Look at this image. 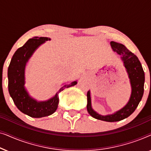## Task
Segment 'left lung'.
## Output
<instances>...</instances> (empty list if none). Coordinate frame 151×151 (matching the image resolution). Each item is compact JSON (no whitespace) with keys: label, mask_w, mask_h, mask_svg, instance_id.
<instances>
[{"label":"left lung","mask_w":151,"mask_h":151,"mask_svg":"<svg viewBox=\"0 0 151 151\" xmlns=\"http://www.w3.org/2000/svg\"><path fill=\"white\" fill-rule=\"evenodd\" d=\"M111 47L113 51L120 56L127 71L131 86V93L129 102L121 109L113 114L102 115L93 110L91 106V92H87V109L88 113L93 117L100 120L114 122L127 118L133 113L137 108L144 94V85L145 76L141 63L136 55L130 51L124 45L120 43L111 41Z\"/></svg>","instance_id":"1"}]
</instances>
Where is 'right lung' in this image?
Wrapping results in <instances>:
<instances>
[{"label":"right lung","instance_id":"1","mask_svg":"<svg viewBox=\"0 0 151 151\" xmlns=\"http://www.w3.org/2000/svg\"><path fill=\"white\" fill-rule=\"evenodd\" d=\"M48 40H51V38L47 37H34L28 40L14 53L8 67V89L10 96L22 113L35 118L53 114L58 106L60 93L78 83L76 80L63 84L54 96L45 101H38L29 93L24 86L26 65L36 49Z\"/></svg>","mask_w":151,"mask_h":151}]
</instances>
